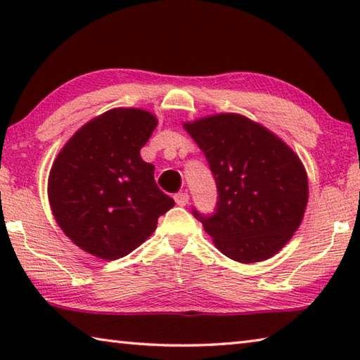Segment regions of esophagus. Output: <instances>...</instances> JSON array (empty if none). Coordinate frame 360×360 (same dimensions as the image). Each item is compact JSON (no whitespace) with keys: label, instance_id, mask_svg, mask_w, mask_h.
<instances>
[{"label":"esophagus","instance_id":"34e87169","mask_svg":"<svg viewBox=\"0 0 360 360\" xmlns=\"http://www.w3.org/2000/svg\"><path fill=\"white\" fill-rule=\"evenodd\" d=\"M188 193L187 192H179V193H176L174 195V202H176V205H179V206H186L187 203H188Z\"/></svg>","mask_w":360,"mask_h":360}]
</instances>
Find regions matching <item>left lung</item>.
<instances>
[{"label":"left lung","mask_w":360,"mask_h":360,"mask_svg":"<svg viewBox=\"0 0 360 360\" xmlns=\"http://www.w3.org/2000/svg\"><path fill=\"white\" fill-rule=\"evenodd\" d=\"M208 160L217 187L212 214H192L224 255L243 264L276 254L303 219L308 179L281 139L240 114L184 124Z\"/></svg>","instance_id":"1"}]
</instances>
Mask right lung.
Segmentation results:
<instances>
[{
  "mask_svg": "<svg viewBox=\"0 0 360 360\" xmlns=\"http://www.w3.org/2000/svg\"><path fill=\"white\" fill-rule=\"evenodd\" d=\"M157 119L135 108L111 109L75 133L53 162L49 200L66 236L89 254H130L174 206L139 150Z\"/></svg>",
  "mask_w": 360,
  "mask_h": 360,
  "instance_id": "1",
  "label": "right lung"
}]
</instances>
